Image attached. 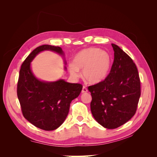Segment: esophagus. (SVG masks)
I'll return each instance as SVG.
<instances>
[{"label": "esophagus", "mask_w": 157, "mask_h": 157, "mask_svg": "<svg viewBox=\"0 0 157 157\" xmlns=\"http://www.w3.org/2000/svg\"><path fill=\"white\" fill-rule=\"evenodd\" d=\"M87 92H88L87 88L85 86H83L82 89V93H86Z\"/></svg>", "instance_id": "obj_1"}]
</instances>
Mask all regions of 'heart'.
Instances as JSON below:
<instances>
[{
    "label": "heart",
    "instance_id": "obj_1",
    "mask_svg": "<svg viewBox=\"0 0 157 157\" xmlns=\"http://www.w3.org/2000/svg\"><path fill=\"white\" fill-rule=\"evenodd\" d=\"M111 56L108 52L98 48H89L80 51L73 63L69 65L70 75L78 78L80 70L86 81L92 84L100 82L106 78L111 65Z\"/></svg>",
    "mask_w": 157,
    "mask_h": 157
}]
</instances>
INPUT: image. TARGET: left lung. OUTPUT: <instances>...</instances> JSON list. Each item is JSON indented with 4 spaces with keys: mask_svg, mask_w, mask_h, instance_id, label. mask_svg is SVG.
Segmentation results:
<instances>
[{
    "mask_svg": "<svg viewBox=\"0 0 157 157\" xmlns=\"http://www.w3.org/2000/svg\"><path fill=\"white\" fill-rule=\"evenodd\" d=\"M111 45L114 61L110 73L103 81L88 87L92 115L107 129H115L131 119L141 95L139 74L134 61L119 46Z\"/></svg>",
    "mask_w": 157,
    "mask_h": 157,
    "instance_id": "left-lung-1",
    "label": "left lung"
}]
</instances>
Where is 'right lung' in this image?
Listing matches in <instances>:
<instances>
[{
  "mask_svg": "<svg viewBox=\"0 0 157 157\" xmlns=\"http://www.w3.org/2000/svg\"><path fill=\"white\" fill-rule=\"evenodd\" d=\"M43 51H52L62 57L65 67V54L59 46L48 44L37 47L27 57L19 75L17 94L23 115L32 124L42 130L50 131L59 128L69 111L70 104L80 94L82 86L70 83L63 79L44 81L33 73L31 62Z\"/></svg>",
  "mask_w": 157,
  "mask_h": 157,
  "instance_id": "add662e5",
  "label": "right lung"
}]
</instances>
